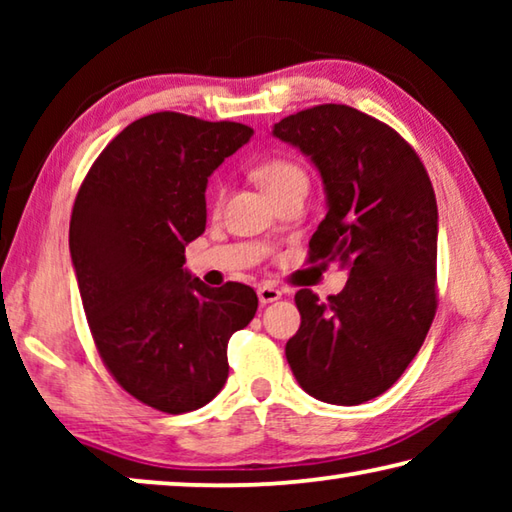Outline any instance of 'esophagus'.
Returning <instances> with one entry per match:
<instances>
[{"label":"esophagus","instance_id":"1","mask_svg":"<svg viewBox=\"0 0 512 512\" xmlns=\"http://www.w3.org/2000/svg\"><path fill=\"white\" fill-rule=\"evenodd\" d=\"M257 296H259V302H262V305H268V302L280 300L282 298V291L277 289V287H273V284H262V287L257 289Z\"/></svg>","mask_w":512,"mask_h":512}]
</instances>
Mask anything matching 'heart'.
Masks as SVG:
<instances>
[{
    "mask_svg": "<svg viewBox=\"0 0 512 512\" xmlns=\"http://www.w3.org/2000/svg\"><path fill=\"white\" fill-rule=\"evenodd\" d=\"M255 176L273 198L287 194L291 189L307 187L309 183L307 171L302 169V164L298 160L289 158V155H275V158L259 162L255 167ZM219 201H221V194H219Z\"/></svg>",
    "mask_w": 512,
    "mask_h": 512,
    "instance_id": "b5f03b06",
    "label": "heart"
}]
</instances>
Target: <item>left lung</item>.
I'll list each match as a JSON object with an SVG mask.
<instances>
[{"instance_id": "left-lung-1", "label": "left lung", "mask_w": 512, "mask_h": 512, "mask_svg": "<svg viewBox=\"0 0 512 512\" xmlns=\"http://www.w3.org/2000/svg\"><path fill=\"white\" fill-rule=\"evenodd\" d=\"M273 135L309 155L327 214L309 262H339L350 277L318 300L300 289V329L287 361L302 391L354 406L386 393L422 348L436 316L438 207L418 153L384 121L323 103L275 124Z\"/></svg>"}]
</instances>
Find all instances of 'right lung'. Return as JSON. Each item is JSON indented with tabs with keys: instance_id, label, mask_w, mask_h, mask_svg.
<instances>
[{
	"instance_id": "1",
	"label": "right lung",
	"mask_w": 512,
	"mask_h": 512,
	"mask_svg": "<svg viewBox=\"0 0 512 512\" xmlns=\"http://www.w3.org/2000/svg\"><path fill=\"white\" fill-rule=\"evenodd\" d=\"M253 128L153 112L126 126L88 171L69 221V253L103 366L128 395L178 415L214 400L228 341L257 311L241 282L189 275L185 246L205 230L212 171Z\"/></svg>"
}]
</instances>
